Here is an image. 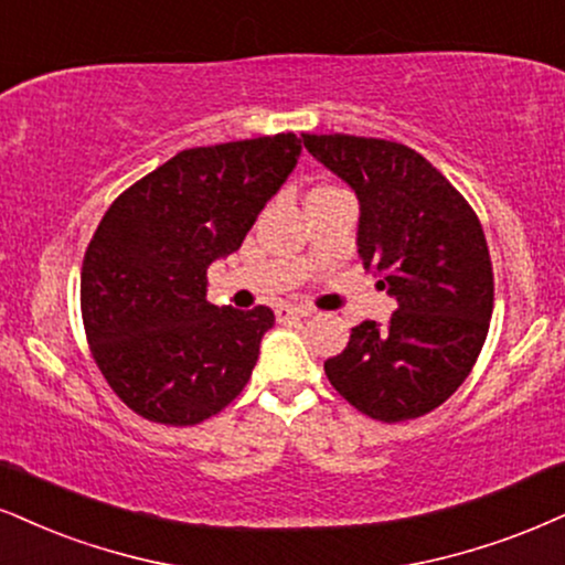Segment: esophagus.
Segmentation results:
<instances>
[{"label":"esophagus","instance_id":"esophagus-1","mask_svg":"<svg viewBox=\"0 0 565 565\" xmlns=\"http://www.w3.org/2000/svg\"><path fill=\"white\" fill-rule=\"evenodd\" d=\"M277 322H288V319H303L311 317V309H303V306H290V303H280L275 309Z\"/></svg>","mask_w":565,"mask_h":565}]
</instances>
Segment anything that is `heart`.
<instances>
[{
    "mask_svg": "<svg viewBox=\"0 0 565 565\" xmlns=\"http://www.w3.org/2000/svg\"><path fill=\"white\" fill-rule=\"evenodd\" d=\"M319 191H332V188H319Z\"/></svg>",
    "mask_w": 565,
    "mask_h": 565,
    "instance_id": "1",
    "label": "heart"
}]
</instances>
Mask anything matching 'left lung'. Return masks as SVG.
Instances as JSON below:
<instances>
[{
	"label": "left lung",
	"instance_id": "1",
	"mask_svg": "<svg viewBox=\"0 0 565 565\" xmlns=\"http://www.w3.org/2000/svg\"><path fill=\"white\" fill-rule=\"evenodd\" d=\"M309 154L359 199L364 269L398 309L351 330L324 374L361 414L406 422L461 387L492 317V264L475 209L408 146L359 136H303Z\"/></svg>",
	"mask_w": 565,
	"mask_h": 565
}]
</instances>
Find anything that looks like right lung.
Returning <instances> with one entry per match:
<instances>
[{
	"label": "right lung",
	"mask_w": 565,
	"mask_h": 565,
	"mask_svg": "<svg viewBox=\"0 0 565 565\" xmlns=\"http://www.w3.org/2000/svg\"><path fill=\"white\" fill-rule=\"evenodd\" d=\"M298 157L296 134L185 149L102 217L81 271L83 327L138 416L191 427L246 387L275 315L209 303L206 269L241 248Z\"/></svg>",
	"instance_id": "right-lung-1"
}]
</instances>
